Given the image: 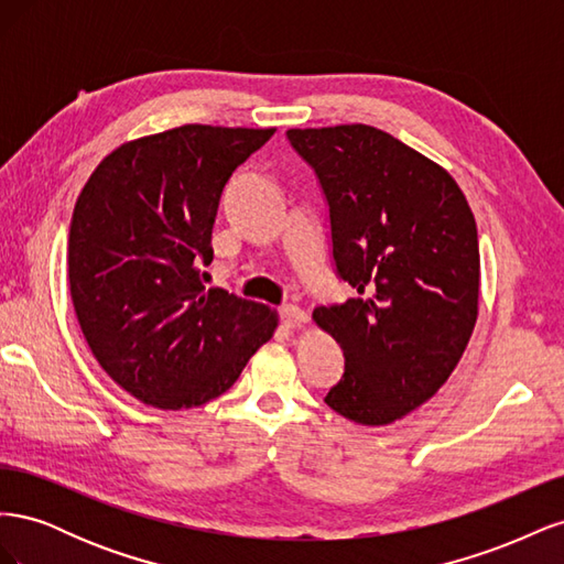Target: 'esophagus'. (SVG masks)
<instances>
[{"label":"esophagus","mask_w":564,"mask_h":564,"mask_svg":"<svg viewBox=\"0 0 564 564\" xmlns=\"http://www.w3.org/2000/svg\"><path fill=\"white\" fill-rule=\"evenodd\" d=\"M280 317H282L286 329H301V327H305V324H308V313L301 311L299 305H282Z\"/></svg>","instance_id":"1"}]
</instances>
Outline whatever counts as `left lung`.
Returning <instances> with one entry per match:
<instances>
[{
    "instance_id": "obj_1",
    "label": "left lung",
    "mask_w": 564,
    "mask_h": 564,
    "mask_svg": "<svg viewBox=\"0 0 564 564\" xmlns=\"http://www.w3.org/2000/svg\"><path fill=\"white\" fill-rule=\"evenodd\" d=\"M329 204L338 278L357 299L313 319L344 350L336 414L388 425L447 383L477 322L475 216L445 166L367 124L289 129Z\"/></svg>"
}]
</instances>
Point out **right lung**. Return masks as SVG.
<instances>
[{"instance_id":"add662e5","label":"right lung","mask_w":564,"mask_h":564,"mask_svg":"<svg viewBox=\"0 0 564 564\" xmlns=\"http://www.w3.org/2000/svg\"><path fill=\"white\" fill-rule=\"evenodd\" d=\"M275 129L183 124L100 160L75 202L67 280L108 377L164 412L207 404L272 338L278 313L204 289L212 228L232 172Z\"/></svg>"}]
</instances>
